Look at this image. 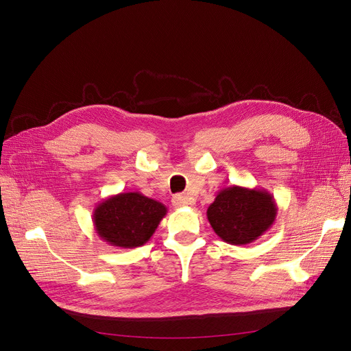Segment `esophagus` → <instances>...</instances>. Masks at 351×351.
<instances>
[{
    "mask_svg": "<svg viewBox=\"0 0 351 351\" xmlns=\"http://www.w3.org/2000/svg\"><path fill=\"white\" fill-rule=\"evenodd\" d=\"M191 204V197H188L186 195H182V193H178L172 197V205L175 208H184L186 205Z\"/></svg>",
    "mask_w": 351,
    "mask_h": 351,
    "instance_id": "esophagus-1",
    "label": "esophagus"
}]
</instances>
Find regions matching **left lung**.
I'll list each match as a JSON object with an SVG mask.
<instances>
[{
  "instance_id": "1",
  "label": "left lung",
  "mask_w": 351,
  "mask_h": 351,
  "mask_svg": "<svg viewBox=\"0 0 351 351\" xmlns=\"http://www.w3.org/2000/svg\"><path fill=\"white\" fill-rule=\"evenodd\" d=\"M277 210V202L268 191L232 185L218 192L206 217L222 241L247 245L269 230Z\"/></svg>"
}]
</instances>
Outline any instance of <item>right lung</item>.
Listing matches in <instances>:
<instances>
[{
	"label": "right lung",
	"mask_w": 351,
	"mask_h": 351,
	"mask_svg": "<svg viewBox=\"0 0 351 351\" xmlns=\"http://www.w3.org/2000/svg\"><path fill=\"white\" fill-rule=\"evenodd\" d=\"M167 208L141 192H121L97 204L93 210L95 231L117 248L145 245L155 234Z\"/></svg>",
	"instance_id": "add662e5"
}]
</instances>
